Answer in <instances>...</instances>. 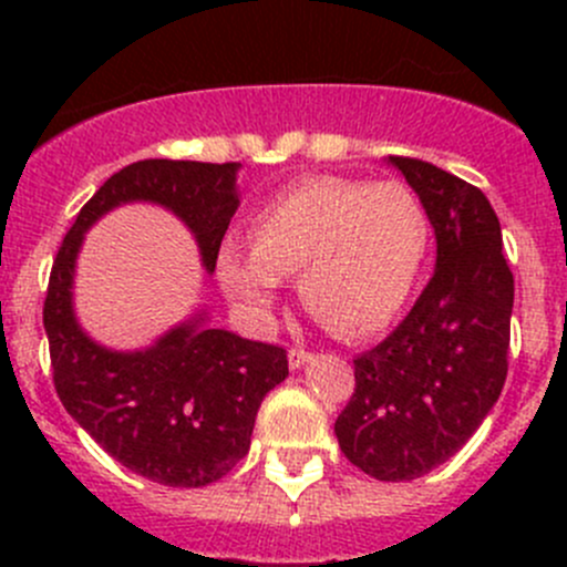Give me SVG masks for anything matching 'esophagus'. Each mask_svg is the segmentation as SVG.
I'll list each match as a JSON object with an SVG mask.
<instances>
[{"label": "esophagus", "instance_id": "1", "mask_svg": "<svg viewBox=\"0 0 567 567\" xmlns=\"http://www.w3.org/2000/svg\"><path fill=\"white\" fill-rule=\"evenodd\" d=\"M312 359V353L310 351H305V348H290L288 351V364H290V370H299V368H305L307 362H310Z\"/></svg>", "mask_w": 567, "mask_h": 567}]
</instances>
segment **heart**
Returning a JSON list of instances; mask_svg holds the SVG:
<instances>
[{
	"label": "heart",
	"mask_w": 567,
	"mask_h": 567,
	"mask_svg": "<svg viewBox=\"0 0 567 567\" xmlns=\"http://www.w3.org/2000/svg\"><path fill=\"white\" fill-rule=\"evenodd\" d=\"M431 249V216L403 181L318 175L274 197L255 219V247L227 238L216 271L227 296L268 316L282 279L326 329L362 340L409 305Z\"/></svg>",
	"instance_id": "heart-1"
}]
</instances>
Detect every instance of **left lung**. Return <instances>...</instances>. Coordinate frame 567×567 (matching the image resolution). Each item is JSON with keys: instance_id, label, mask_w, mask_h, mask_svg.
Returning <instances> with one entry per match:
<instances>
[{"instance_id": "1", "label": "left lung", "mask_w": 567, "mask_h": 567, "mask_svg": "<svg viewBox=\"0 0 567 567\" xmlns=\"http://www.w3.org/2000/svg\"><path fill=\"white\" fill-rule=\"evenodd\" d=\"M390 162L425 203L436 271L403 323L353 359L334 433L353 466L403 483L453 458L499 400L516 288L488 197L422 158Z\"/></svg>"}]
</instances>
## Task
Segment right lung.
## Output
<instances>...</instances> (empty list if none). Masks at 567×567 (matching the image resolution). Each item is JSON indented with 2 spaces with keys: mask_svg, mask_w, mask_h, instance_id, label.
Here are the masks:
<instances>
[{
  "mask_svg": "<svg viewBox=\"0 0 567 567\" xmlns=\"http://www.w3.org/2000/svg\"><path fill=\"white\" fill-rule=\"evenodd\" d=\"M238 167L145 158L114 173L62 238L45 288L43 326L56 398L114 461L173 488L216 483L249 453L257 409L288 375V353L271 342L203 329L197 320L147 351H106L73 318V262L99 216L120 203L151 199L192 227L205 268L214 271L238 208Z\"/></svg>",
  "mask_w": 567,
  "mask_h": 567,
  "instance_id": "1",
  "label": "right lung"
}]
</instances>
